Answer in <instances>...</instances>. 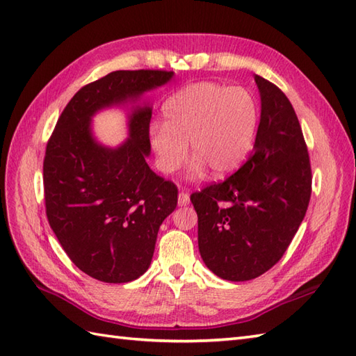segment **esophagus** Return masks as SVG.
<instances>
[{
	"label": "esophagus",
	"mask_w": 356,
	"mask_h": 356,
	"mask_svg": "<svg viewBox=\"0 0 356 356\" xmlns=\"http://www.w3.org/2000/svg\"><path fill=\"white\" fill-rule=\"evenodd\" d=\"M188 202H191V196H188V193L187 192H179L178 204L181 205V207H184V205H187Z\"/></svg>",
	"instance_id": "obj_1"
}]
</instances>
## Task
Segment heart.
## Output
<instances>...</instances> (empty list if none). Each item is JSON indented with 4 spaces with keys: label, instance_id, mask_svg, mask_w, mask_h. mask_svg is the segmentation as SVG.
<instances>
[{
    "label": "heart",
    "instance_id": "1",
    "mask_svg": "<svg viewBox=\"0 0 356 356\" xmlns=\"http://www.w3.org/2000/svg\"><path fill=\"white\" fill-rule=\"evenodd\" d=\"M259 120L251 92L215 82H196L165 102L164 123L149 131L156 163L165 173L175 172L187 156V143L195 155L193 175L210 168L213 175L238 169L247 158Z\"/></svg>",
    "mask_w": 356,
    "mask_h": 356
}]
</instances>
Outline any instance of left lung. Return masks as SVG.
Instances as JSON below:
<instances>
[{
    "mask_svg": "<svg viewBox=\"0 0 356 356\" xmlns=\"http://www.w3.org/2000/svg\"><path fill=\"white\" fill-rule=\"evenodd\" d=\"M262 113L250 158L222 183L191 195L204 264L232 282L256 279L285 254L312 192L309 154L291 102L256 76Z\"/></svg>",
    "mask_w": 356,
    "mask_h": 356,
    "instance_id": "left-lung-1",
    "label": "left lung"
}]
</instances>
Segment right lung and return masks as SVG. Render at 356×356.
Segmentation results:
<instances>
[{
	"label": "right lung",
	"instance_id": "right-lung-1",
	"mask_svg": "<svg viewBox=\"0 0 356 356\" xmlns=\"http://www.w3.org/2000/svg\"><path fill=\"white\" fill-rule=\"evenodd\" d=\"M172 76L164 70H120L82 86L47 143V219L71 262L92 279L126 283L146 273L160 225L177 207L178 188L146 163L151 108L134 109L129 138L117 149L92 138L91 117Z\"/></svg>",
	"mask_w": 356,
	"mask_h": 356
}]
</instances>
